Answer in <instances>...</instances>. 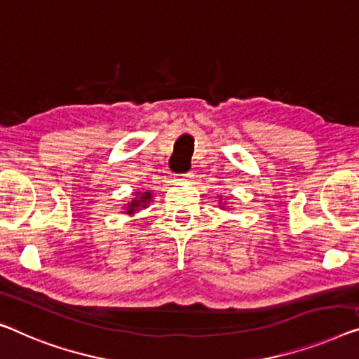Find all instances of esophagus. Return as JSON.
<instances>
[{
  "label": "esophagus",
  "mask_w": 359,
  "mask_h": 359,
  "mask_svg": "<svg viewBox=\"0 0 359 359\" xmlns=\"http://www.w3.org/2000/svg\"><path fill=\"white\" fill-rule=\"evenodd\" d=\"M191 179H194V174L191 172H187L184 175H180L179 180H184V182H191Z\"/></svg>",
  "instance_id": "obj_1"
}]
</instances>
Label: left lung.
Instances as JSON below:
<instances>
[{
    "mask_svg": "<svg viewBox=\"0 0 359 359\" xmlns=\"http://www.w3.org/2000/svg\"><path fill=\"white\" fill-rule=\"evenodd\" d=\"M219 208H221V210H226V201L222 200V196H219Z\"/></svg>",
    "mask_w": 359,
    "mask_h": 359,
    "instance_id": "obj_1",
    "label": "left lung"
}]
</instances>
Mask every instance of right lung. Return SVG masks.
I'll list each match as a JSON object with an SVG mask.
<instances>
[{"label":"right lung","instance_id":"1","mask_svg":"<svg viewBox=\"0 0 359 359\" xmlns=\"http://www.w3.org/2000/svg\"><path fill=\"white\" fill-rule=\"evenodd\" d=\"M132 195L133 196L126 203L124 211H122L127 216H133V214L140 210H145V208L149 206V203L153 201L151 190H135Z\"/></svg>","mask_w":359,"mask_h":359}]
</instances>
